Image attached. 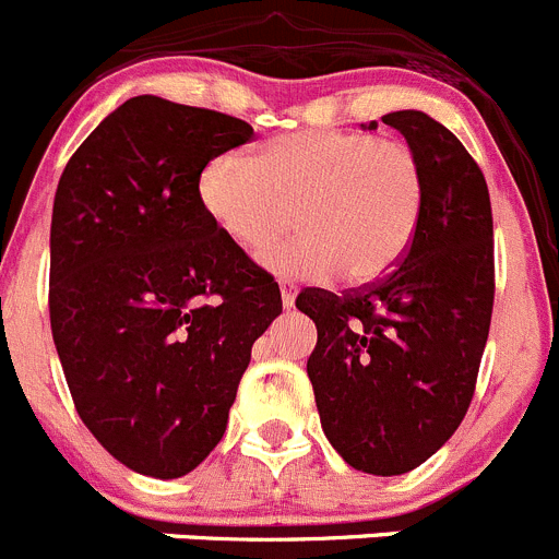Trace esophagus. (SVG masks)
I'll use <instances>...</instances> for the list:
<instances>
[{
    "label": "esophagus",
    "instance_id": "1",
    "mask_svg": "<svg viewBox=\"0 0 559 559\" xmlns=\"http://www.w3.org/2000/svg\"><path fill=\"white\" fill-rule=\"evenodd\" d=\"M295 295H298V286L289 284V281H281V304H284V309L295 306Z\"/></svg>",
    "mask_w": 559,
    "mask_h": 559
}]
</instances>
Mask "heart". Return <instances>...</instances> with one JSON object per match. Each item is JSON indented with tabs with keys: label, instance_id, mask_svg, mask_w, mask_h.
<instances>
[{
	"label": "heart",
	"instance_id": "heart-1",
	"mask_svg": "<svg viewBox=\"0 0 559 559\" xmlns=\"http://www.w3.org/2000/svg\"><path fill=\"white\" fill-rule=\"evenodd\" d=\"M209 219L245 253L298 234L261 264L292 281H376L404 255L424 211L409 144L345 130H300L250 155H217L198 180Z\"/></svg>",
	"mask_w": 559,
	"mask_h": 559
}]
</instances>
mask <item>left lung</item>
Returning <instances> with one entry per match:
<instances>
[{
    "mask_svg": "<svg viewBox=\"0 0 559 559\" xmlns=\"http://www.w3.org/2000/svg\"><path fill=\"white\" fill-rule=\"evenodd\" d=\"M381 122L424 173L409 250L365 289H306L295 306L317 325L306 373L329 442L361 474L401 476L445 445L474 399L492 314V214L485 175L445 124L424 110Z\"/></svg>",
    "mask_w": 559,
    "mask_h": 559,
    "instance_id": "8db88e82",
    "label": "left lung"
}]
</instances>
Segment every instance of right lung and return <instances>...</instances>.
<instances>
[{"label":"right lung","instance_id":"add662e5","mask_svg":"<svg viewBox=\"0 0 559 559\" xmlns=\"http://www.w3.org/2000/svg\"><path fill=\"white\" fill-rule=\"evenodd\" d=\"M253 139L142 94L69 158L49 228V323L78 415L130 471L178 479L225 435L281 292L200 205L211 158Z\"/></svg>","mask_w":559,"mask_h":559}]
</instances>
